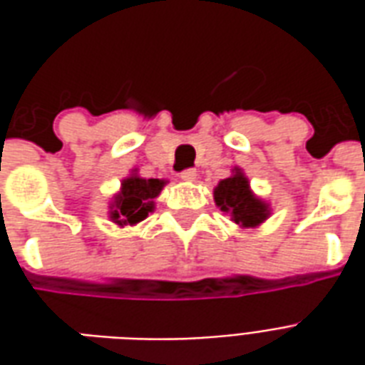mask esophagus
<instances>
[{
	"label": "esophagus",
	"mask_w": 365,
	"mask_h": 365,
	"mask_svg": "<svg viewBox=\"0 0 365 365\" xmlns=\"http://www.w3.org/2000/svg\"><path fill=\"white\" fill-rule=\"evenodd\" d=\"M180 178H182L183 182H195V178H197V172H195L193 168H190V170H183L182 174H180Z\"/></svg>",
	"instance_id": "obj_1"
}]
</instances>
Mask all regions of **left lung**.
Listing matches in <instances>:
<instances>
[{
  "instance_id": "1",
  "label": "left lung",
  "mask_w": 365,
  "mask_h": 365,
  "mask_svg": "<svg viewBox=\"0 0 365 365\" xmlns=\"http://www.w3.org/2000/svg\"><path fill=\"white\" fill-rule=\"evenodd\" d=\"M213 199L215 205L225 215H229L230 221L240 229H256L264 221H268L272 215L269 203L254 193L248 178L238 166L232 168V174L229 178L217 183Z\"/></svg>"
}]
</instances>
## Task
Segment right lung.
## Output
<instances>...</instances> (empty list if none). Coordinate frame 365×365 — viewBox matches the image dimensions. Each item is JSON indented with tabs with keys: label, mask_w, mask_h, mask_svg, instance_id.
Masks as SVG:
<instances>
[{
	"label": "right lung",
	"mask_w": 365,
	"mask_h": 365,
	"mask_svg": "<svg viewBox=\"0 0 365 365\" xmlns=\"http://www.w3.org/2000/svg\"><path fill=\"white\" fill-rule=\"evenodd\" d=\"M166 183L168 180L143 178L135 168L120 182V190L109 201V221L115 222L120 229L135 227L144 221L148 213L154 211V199L158 197Z\"/></svg>",
	"instance_id": "right-lung-1"
}]
</instances>
